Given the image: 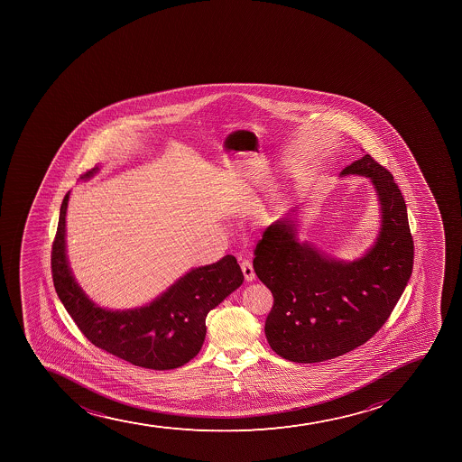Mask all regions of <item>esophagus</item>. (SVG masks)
<instances>
[{"label":"esophagus","mask_w":462,"mask_h":462,"mask_svg":"<svg viewBox=\"0 0 462 462\" xmlns=\"http://www.w3.org/2000/svg\"><path fill=\"white\" fill-rule=\"evenodd\" d=\"M241 270H243L244 277H245V282H253V280L256 279V274H254V270H253V265L248 261H244L241 263Z\"/></svg>","instance_id":"obj_1"}]
</instances>
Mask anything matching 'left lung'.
<instances>
[{
  "label": "left lung",
  "instance_id": "left-lung-1",
  "mask_svg": "<svg viewBox=\"0 0 462 462\" xmlns=\"http://www.w3.org/2000/svg\"><path fill=\"white\" fill-rule=\"evenodd\" d=\"M365 176L374 187L379 230L354 261H340L298 238L293 208L266 227L253 261L274 306L266 318L271 349L293 363H319L361 346L398 304L411 277L412 244L407 205L389 170L370 155L342 170Z\"/></svg>",
  "mask_w": 462,
  "mask_h": 462
}]
</instances>
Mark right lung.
<instances>
[{"label":"right lung","mask_w":462,"mask_h":462,"mask_svg":"<svg viewBox=\"0 0 462 462\" xmlns=\"http://www.w3.org/2000/svg\"><path fill=\"white\" fill-rule=\"evenodd\" d=\"M101 170L81 176L88 180ZM69 196L60 208L59 227L52 244L55 292L81 333L104 351L144 369L169 370L187 365L201 349L206 316L243 284V271L234 256L188 271L153 301L126 310L101 307L73 277L66 252Z\"/></svg>","instance_id":"obj_1"}]
</instances>
